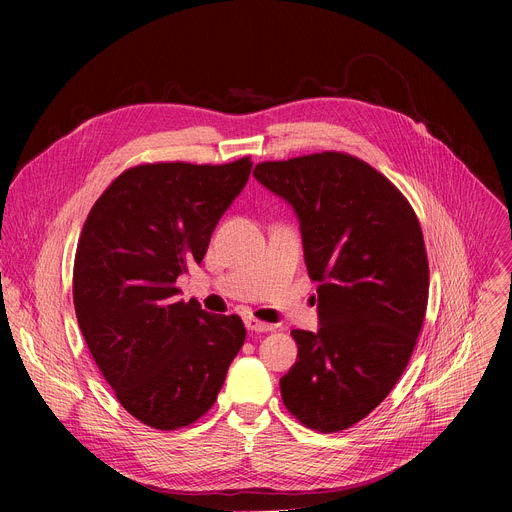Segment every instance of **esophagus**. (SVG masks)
<instances>
[{"instance_id":"esophagus-1","label":"esophagus","mask_w":512,"mask_h":512,"mask_svg":"<svg viewBox=\"0 0 512 512\" xmlns=\"http://www.w3.org/2000/svg\"><path fill=\"white\" fill-rule=\"evenodd\" d=\"M245 326H247V330H251V332H273V330H275L273 324L261 322V320H257V318H247V320H245Z\"/></svg>"}]
</instances>
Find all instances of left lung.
<instances>
[{
	"instance_id": "1",
	"label": "left lung",
	"mask_w": 512,
	"mask_h": 512,
	"mask_svg": "<svg viewBox=\"0 0 512 512\" xmlns=\"http://www.w3.org/2000/svg\"><path fill=\"white\" fill-rule=\"evenodd\" d=\"M253 176L294 206L320 330H291L287 411L334 433L367 417L403 375L423 326L429 265L407 198L367 162L322 152L261 162Z\"/></svg>"
}]
</instances>
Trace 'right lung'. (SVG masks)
Wrapping results in <instances>:
<instances>
[{"instance_id":"right-lung-1","label":"right lung","mask_w":512,"mask_h":512,"mask_svg":"<svg viewBox=\"0 0 512 512\" xmlns=\"http://www.w3.org/2000/svg\"><path fill=\"white\" fill-rule=\"evenodd\" d=\"M253 162H158L117 176L93 204L75 255L72 300L85 342L127 413L178 429L216 401L245 342L243 320L178 300Z\"/></svg>"}]
</instances>
